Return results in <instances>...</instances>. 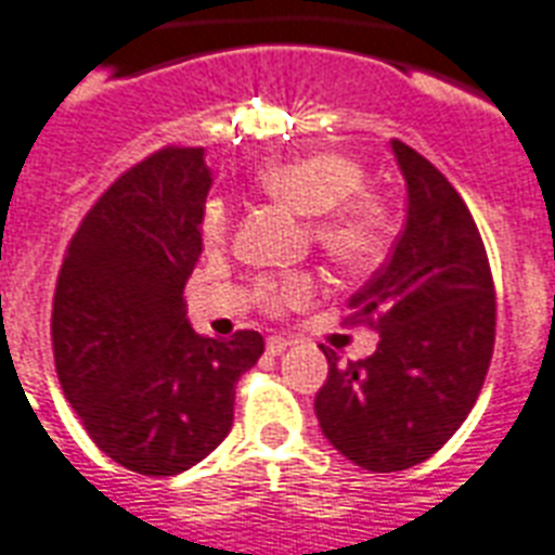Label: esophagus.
Instances as JSON below:
<instances>
[{
	"mask_svg": "<svg viewBox=\"0 0 555 555\" xmlns=\"http://www.w3.org/2000/svg\"><path fill=\"white\" fill-rule=\"evenodd\" d=\"M291 346V340L287 337H282V334H270L268 337V352L270 354H282Z\"/></svg>",
	"mask_w": 555,
	"mask_h": 555,
	"instance_id": "1",
	"label": "esophagus"
}]
</instances>
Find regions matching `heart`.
<instances>
[{
    "instance_id": "1",
    "label": "heart",
    "mask_w": 555,
    "mask_h": 555,
    "mask_svg": "<svg viewBox=\"0 0 555 555\" xmlns=\"http://www.w3.org/2000/svg\"><path fill=\"white\" fill-rule=\"evenodd\" d=\"M256 180L273 201L285 203L296 215H308V238L337 270L370 268L384 253L390 218L375 194L363 192L366 171L354 156L344 151L296 154L264 165ZM230 223L227 203H206L201 227L206 244H223ZM253 294L264 311L282 314L314 299L317 279L311 273L264 276L256 282Z\"/></svg>"
}]
</instances>
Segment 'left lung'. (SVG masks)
I'll use <instances>...</instances> for the list:
<instances>
[{
  "instance_id": "8db88e82",
  "label": "left lung",
  "mask_w": 555,
  "mask_h": 555,
  "mask_svg": "<svg viewBox=\"0 0 555 555\" xmlns=\"http://www.w3.org/2000/svg\"><path fill=\"white\" fill-rule=\"evenodd\" d=\"M408 215L390 259L349 299V325L378 332L363 361L328 358L314 410L325 439L370 472L434 456L483 390L494 352V282L472 211L437 165L392 139Z\"/></svg>"
}]
</instances>
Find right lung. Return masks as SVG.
Returning <instances> with one entry per match:
<instances>
[{"instance_id":"1","label":"right lung","mask_w":555,"mask_h":555,"mask_svg":"<svg viewBox=\"0 0 555 555\" xmlns=\"http://www.w3.org/2000/svg\"><path fill=\"white\" fill-rule=\"evenodd\" d=\"M209 185L203 147L145 156L83 215L54 285L63 396L92 442L137 475H180L221 446L235 380L264 352L259 332L215 340L185 320Z\"/></svg>"}]
</instances>
